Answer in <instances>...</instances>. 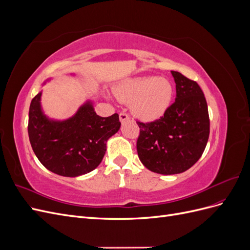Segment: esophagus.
<instances>
[{"label":"esophagus","mask_w":250,"mask_h":250,"mask_svg":"<svg viewBox=\"0 0 250 250\" xmlns=\"http://www.w3.org/2000/svg\"><path fill=\"white\" fill-rule=\"evenodd\" d=\"M127 120H129V116H128L126 112H120V121H121V122L123 123Z\"/></svg>","instance_id":"34e87169"}]
</instances>
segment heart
Returning <instances> with one entry per match:
<instances>
[{"label":"heart","mask_w":250,"mask_h":250,"mask_svg":"<svg viewBox=\"0 0 250 250\" xmlns=\"http://www.w3.org/2000/svg\"><path fill=\"white\" fill-rule=\"evenodd\" d=\"M115 95L119 101L131 104L138 118L151 122L162 118L169 109L174 88L165 78L139 77L123 81L116 88Z\"/></svg>","instance_id":"b5f03b06"}]
</instances>
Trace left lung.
Wrapping results in <instances>:
<instances>
[{
    "instance_id": "obj_1",
    "label": "left lung",
    "mask_w": 250,
    "mask_h": 250,
    "mask_svg": "<svg viewBox=\"0 0 250 250\" xmlns=\"http://www.w3.org/2000/svg\"><path fill=\"white\" fill-rule=\"evenodd\" d=\"M176 83L175 102L152 122L137 121L138 155L150 171L171 175L190 169L201 157L209 135L206 97L198 83L171 71Z\"/></svg>"
}]
</instances>
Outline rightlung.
<instances>
[{
    "mask_svg": "<svg viewBox=\"0 0 250 250\" xmlns=\"http://www.w3.org/2000/svg\"><path fill=\"white\" fill-rule=\"evenodd\" d=\"M37 94L29 108L28 133L36 157L51 172L76 177L96 169L106 151L107 140L121 126L118 113L103 118L89 102L65 121H51L41 108Z\"/></svg>",
    "mask_w": 250,
    "mask_h": 250,
    "instance_id": "right-lung-1",
    "label": "right lung"
}]
</instances>
